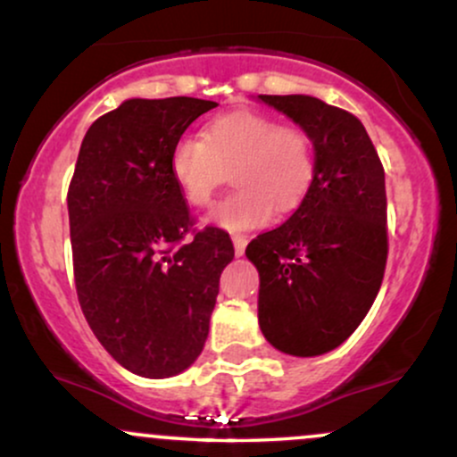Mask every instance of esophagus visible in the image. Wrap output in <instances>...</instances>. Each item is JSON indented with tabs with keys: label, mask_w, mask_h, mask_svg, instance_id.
Segmentation results:
<instances>
[{
	"label": "esophagus",
	"mask_w": 457,
	"mask_h": 457,
	"mask_svg": "<svg viewBox=\"0 0 457 457\" xmlns=\"http://www.w3.org/2000/svg\"><path fill=\"white\" fill-rule=\"evenodd\" d=\"M232 240H234L236 255H243L245 249H246V243H249V240H246V236L245 234H232Z\"/></svg>",
	"instance_id": "obj_1"
}]
</instances>
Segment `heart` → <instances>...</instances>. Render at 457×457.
<instances>
[{
  "instance_id": "obj_1",
  "label": "heart",
  "mask_w": 457,
  "mask_h": 457,
  "mask_svg": "<svg viewBox=\"0 0 457 457\" xmlns=\"http://www.w3.org/2000/svg\"><path fill=\"white\" fill-rule=\"evenodd\" d=\"M313 144L307 130L272 115L238 109L212 118L202 137L185 135L170 154V171L193 206H208L232 171L236 191L214 206L208 221L225 229H251L301 204L313 180Z\"/></svg>"
}]
</instances>
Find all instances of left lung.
Instances as JSON below:
<instances>
[{
	"mask_svg": "<svg viewBox=\"0 0 457 457\" xmlns=\"http://www.w3.org/2000/svg\"><path fill=\"white\" fill-rule=\"evenodd\" d=\"M258 98L307 130L316 150L301 206L246 245L260 272V328L281 353L318 356L354 333L380 290L385 170L356 115L303 94Z\"/></svg>",
	"mask_w": 457,
	"mask_h": 457,
	"instance_id": "8db88e82",
	"label": "left lung"
}]
</instances>
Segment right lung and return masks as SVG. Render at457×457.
<instances>
[{
    "label": "right lung",
    "mask_w": 457,
    "mask_h": 457,
    "mask_svg": "<svg viewBox=\"0 0 457 457\" xmlns=\"http://www.w3.org/2000/svg\"><path fill=\"white\" fill-rule=\"evenodd\" d=\"M214 107L191 96L124 101L87 129L68 187L79 305L103 348L144 378L197 359L234 258L228 232L193 229L170 171L176 141Z\"/></svg>",
    "instance_id": "add662e5"
}]
</instances>
